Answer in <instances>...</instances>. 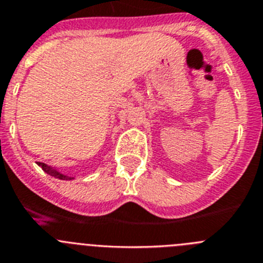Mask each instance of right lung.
Returning <instances> with one entry per match:
<instances>
[{
    "label": "right lung",
    "mask_w": 263,
    "mask_h": 263,
    "mask_svg": "<svg viewBox=\"0 0 263 263\" xmlns=\"http://www.w3.org/2000/svg\"><path fill=\"white\" fill-rule=\"evenodd\" d=\"M37 165H39L42 169L44 170V172L47 173V174H49V176L55 177V178H59V179H63V181H70V179H74L73 177H69V176H65V174H63V173L59 172L58 169H55V167L49 166V165L44 164V162H36Z\"/></svg>",
    "instance_id": "obj_1"
}]
</instances>
